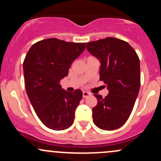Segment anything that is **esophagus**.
<instances>
[{"instance_id":"34e87169","label":"esophagus","mask_w":161,"mask_h":161,"mask_svg":"<svg viewBox=\"0 0 161 161\" xmlns=\"http://www.w3.org/2000/svg\"><path fill=\"white\" fill-rule=\"evenodd\" d=\"M82 96H83L84 98H87V97H90L91 93L90 92H87V91H83V92H82Z\"/></svg>"}]
</instances>
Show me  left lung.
<instances>
[{"mask_svg": "<svg viewBox=\"0 0 161 161\" xmlns=\"http://www.w3.org/2000/svg\"><path fill=\"white\" fill-rule=\"evenodd\" d=\"M86 48L100 60V80L109 90L104 98L94 94V124L103 130L119 129L129 119L140 88L139 57L129 43L114 37L90 42Z\"/></svg>", "mask_w": 161, "mask_h": 161, "instance_id": "8db88e82", "label": "left lung"}]
</instances>
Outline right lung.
Instances as JSON below:
<instances>
[{"mask_svg": "<svg viewBox=\"0 0 161 161\" xmlns=\"http://www.w3.org/2000/svg\"><path fill=\"white\" fill-rule=\"evenodd\" d=\"M86 44L49 38L34 43L25 56L23 71L27 95L48 129L64 130L74 122L82 92H67L59 82L69 75L71 64L86 49Z\"/></svg>", "mask_w": 161, "mask_h": 161, "instance_id": "right-lung-1", "label": "right lung"}]
</instances>
